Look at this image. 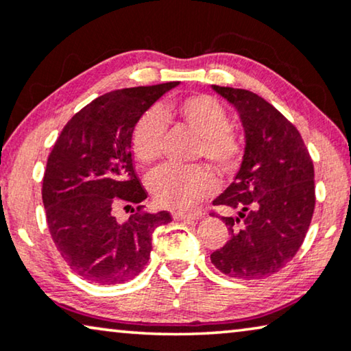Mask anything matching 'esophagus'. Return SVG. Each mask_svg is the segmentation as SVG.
Wrapping results in <instances>:
<instances>
[{
	"label": "esophagus",
	"mask_w": 351,
	"mask_h": 351,
	"mask_svg": "<svg viewBox=\"0 0 351 351\" xmlns=\"http://www.w3.org/2000/svg\"><path fill=\"white\" fill-rule=\"evenodd\" d=\"M173 219L175 221H194L195 216L194 215H187V213H180V211H175L173 213Z\"/></svg>",
	"instance_id": "34e87169"
}]
</instances>
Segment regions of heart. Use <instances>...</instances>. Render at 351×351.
<instances>
[{
	"mask_svg": "<svg viewBox=\"0 0 351 351\" xmlns=\"http://www.w3.org/2000/svg\"><path fill=\"white\" fill-rule=\"evenodd\" d=\"M178 122L200 136L197 156L204 157L219 173L227 175L239 169L243 157V141L239 132L229 125V114L216 98L195 93L178 100L167 111ZM165 119L160 110L151 108L138 117L130 133V147L135 159L143 165L157 160L162 151ZM151 195L164 208L191 210L213 194L215 175L205 167H173L157 169L147 180Z\"/></svg>",
	"mask_w": 351,
	"mask_h": 351,
	"instance_id": "b5f03b06",
	"label": "heart"
}]
</instances>
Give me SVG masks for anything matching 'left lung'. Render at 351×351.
Wrapping results in <instances>:
<instances>
[{
    "label": "left lung",
    "instance_id": "8db88e82",
    "mask_svg": "<svg viewBox=\"0 0 351 351\" xmlns=\"http://www.w3.org/2000/svg\"><path fill=\"white\" fill-rule=\"evenodd\" d=\"M213 88L239 111L246 146L234 182L213 202L239 216H221L230 237L210 259L232 278L261 280L283 269L307 235L315 210L313 160L295 125L263 97Z\"/></svg>",
    "mask_w": 351,
    "mask_h": 351
}]
</instances>
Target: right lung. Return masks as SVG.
Instances as JSON below:
<instances>
[{"label":"right lung","mask_w":351,"mask_h":351,"mask_svg":"<svg viewBox=\"0 0 351 351\" xmlns=\"http://www.w3.org/2000/svg\"><path fill=\"white\" fill-rule=\"evenodd\" d=\"M180 82L130 87L95 98L77 111L57 138L43 178L49 232L73 272L100 285L136 276L151 256V237L171 221L169 211L151 213L135 171L130 133L167 90ZM137 205L125 223L117 206Z\"/></svg>","instance_id":"obj_1"}]
</instances>
